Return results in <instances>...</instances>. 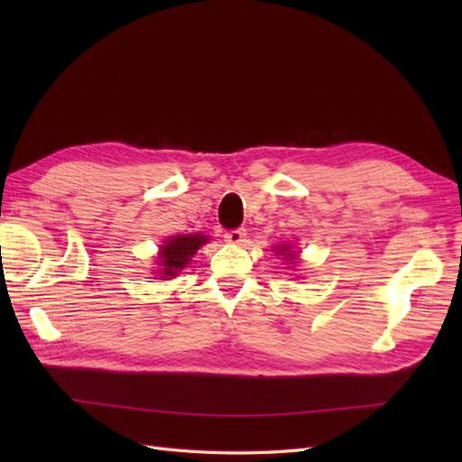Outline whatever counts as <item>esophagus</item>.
Returning <instances> with one entry per match:
<instances>
[{
  "instance_id": "esophagus-1",
  "label": "esophagus",
  "mask_w": 462,
  "mask_h": 462,
  "mask_svg": "<svg viewBox=\"0 0 462 462\" xmlns=\"http://www.w3.org/2000/svg\"><path fill=\"white\" fill-rule=\"evenodd\" d=\"M224 240L230 242V244H242L244 240H246V230H244V228L228 230V232L224 234Z\"/></svg>"
}]
</instances>
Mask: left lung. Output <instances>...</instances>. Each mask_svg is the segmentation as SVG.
<instances>
[{
  "mask_svg": "<svg viewBox=\"0 0 462 462\" xmlns=\"http://www.w3.org/2000/svg\"><path fill=\"white\" fill-rule=\"evenodd\" d=\"M280 252H283V250H280Z\"/></svg>",
  "mask_w": 462,
  "mask_h": 462,
  "instance_id": "left-lung-1",
  "label": "left lung"
}]
</instances>
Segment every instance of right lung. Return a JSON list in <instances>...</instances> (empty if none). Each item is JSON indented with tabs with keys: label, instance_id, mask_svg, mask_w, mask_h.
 Returning a JSON list of instances; mask_svg holds the SVG:
<instances>
[{
	"label": "right lung",
	"instance_id": "add662e5",
	"mask_svg": "<svg viewBox=\"0 0 462 462\" xmlns=\"http://www.w3.org/2000/svg\"><path fill=\"white\" fill-rule=\"evenodd\" d=\"M204 242H206L204 236H176L166 242L161 252V260H162L161 266H164L162 278L174 276L176 272L184 268L186 263L190 262L192 254L199 250L200 244Z\"/></svg>",
	"mask_w": 462,
	"mask_h": 462
}]
</instances>
